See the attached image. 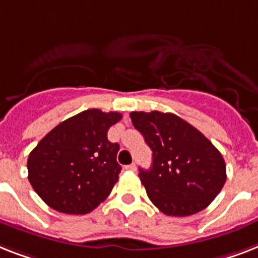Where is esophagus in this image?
<instances>
[{"label":"esophagus","instance_id":"34e87169","mask_svg":"<svg viewBox=\"0 0 258 258\" xmlns=\"http://www.w3.org/2000/svg\"><path fill=\"white\" fill-rule=\"evenodd\" d=\"M125 169H127V171H133V172H135V171H136V165L133 163V164L127 165V167H125Z\"/></svg>","mask_w":258,"mask_h":258}]
</instances>
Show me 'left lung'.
<instances>
[{"label": "left lung", "mask_w": 258, "mask_h": 258, "mask_svg": "<svg viewBox=\"0 0 258 258\" xmlns=\"http://www.w3.org/2000/svg\"><path fill=\"white\" fill-rule=\"evenodd\" d=\"M130 116L152 150L151 168H139L151 202L168 216H189L207 208L227 180L220 151L175 114L133 111Z\"/></svg>", "instance_id": "1"}]
</instances>
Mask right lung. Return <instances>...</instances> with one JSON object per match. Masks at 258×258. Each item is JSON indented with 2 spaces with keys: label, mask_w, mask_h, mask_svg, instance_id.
<instances>
[{
  "label": "right lung",
  "mask_w": 258,
  "mask_h": 258,
  "mask_svg": "<svg viewBox=\"0 0 258 258\" xmlns=\"http://www.w3.org/2000/svg\"><path fill=\"white\" fill-rule=\"evenodd\" d=\"M119 112L82 111L54 127L27 159L29 181L53 209L85 215L107 199L122 167L118 143L107 139Z\"/></svg>",
  "instance_id": "1"
}]
</instances>
